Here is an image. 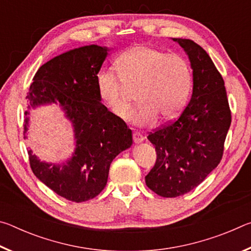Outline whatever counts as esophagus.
Returning a JSON list of instances; mask_svg holds the SVG:
<instances>
[{"label":"esophagus","instance_id":"esophagus-1","mask_svg":"<svg viewBox=\"0 0 251 251\" xmlns=\"http://www.w3.org/2000/svg\"><path fill=\"white\" fill-rule=\"evenodd\" d=\"M133 139H134V143L135 144H139V143H142L144 141V137H143L142 134L134 133L133 134Z\"/></svg>","mask_w":251,"mask_h":251}]
</instances>
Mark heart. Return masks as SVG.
<instances>
[{
	"mask_svg": "<svg viewBox=\"0 0 251 251\" xmlns=\"http://www.w3.org/2000/svg\"><path fill=\"white\" fill-rule=\"evenodd\" d=\"M114 67L116 74L100 72L96 85L101 100L118 118L128 117L131 94L136 92L141 106L130 117L136 126L152 125L158 116L172 121L184 108L192 87V70L180 55L136 45L123 52Z\"/></svg>",
	"mask_w": 251,
	"mask_h": 251,
	"instance_id": "b5f03b06",
	"label": "heart"
}]
</instances>
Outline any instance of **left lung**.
<instances>
[{"mask_svg":"<svg viewBox=\"0 0 251 251\" xmlns=\"http://www.w3.org/2000/svg\"><path fill=\"white\" fill-rule=\"evenodd\" d=\"M173 41L188 55L194 85L180 116L147 137L157 158L146 185L166 198L189 193L218 166L231 124L225 82L209 55L192 40Z\"/></svg>","mask_w":251,"mask_h":251,"instance_id":"1","label":"left lung"}]
</instances>
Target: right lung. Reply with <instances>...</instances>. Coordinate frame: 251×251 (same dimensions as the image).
Masks as SVG:
<instances>
[{
	"label": "right lung",
	"instance_id": "obj_1",
	"mask_svg": "<svg viewBox=\"0 0 251 251\" xmlns=\"http://www.w3.org/2000/svg\"><path fill=\"white\" fill-rule=\"evenodd\" d=\"M109 49L86 45L55 56L34 75L27 108L58 104L74 129L75 150L62 164L41 161L29 150L31 168L39 179L67 201L96 197L107 184L113 159L133 144L126 123L109 112L97 91L96 78ZM24 116V138L28 129Z\"/></svg>",
	"mask_w": 251,
	"mask_h": 251
}]
</instances>
